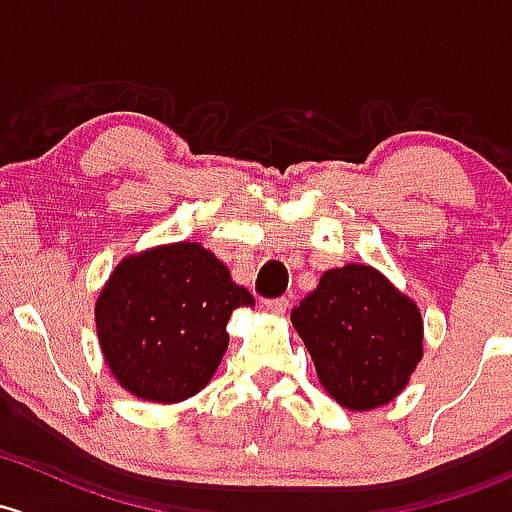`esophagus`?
Returning <instances> with one entry per match:
<instances>
[{
	"mask_svg": "<svg viewBox=\"0 0 512 512\" xmlns=\"http://www.w3.org/2000/svg\"><path fill=\"white\" fill-rule=\"evenodd\" d=\"M262 309L270 311V314H284L289 309V299L279 297V299H262Z\"/></svg>",
	"mask_w": 512,
	"mask_h": 512,
	"instance_id": "obj_1",
	"label": "esophagus"
}]
</instances>
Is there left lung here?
Instances as JSON below:
<instances>
[{
    "instance_id": "1",
    "label": "left lung",
    "mask_w": 512,
    "mask_h": 512,
    "mask_svg": "<svg viewBox=\"0 0 512 512\" xmlns=\"http://www.w3.org/2000/svg\"><path fill=\"white\" fill-rule=\"evenodd\" d=\"M321 385L346 410H373L405 390L422 358V316L378 270H328L292 309Z\"/></svg>"
}]
</instances>
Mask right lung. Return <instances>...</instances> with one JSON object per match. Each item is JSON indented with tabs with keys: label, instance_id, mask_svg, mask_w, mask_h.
<instances>
[{
	"label": "right lung",
	"instance_id": "add662e5",
	"mask_svg": "<svg viewBox=\"0 0 512 512\" xmlns=\"http://www.w3.org/2000/svg\"><path fill=\"white\" fill-rule=\"evenodd\" d=\"M255 299L198 242L127 257L102 289L95 324L107 365L142 400L201 392L228 348L230 316Z\"/></svg>",
	"mask_w": 512,
	"mask_h": 512
}]
</instances>
